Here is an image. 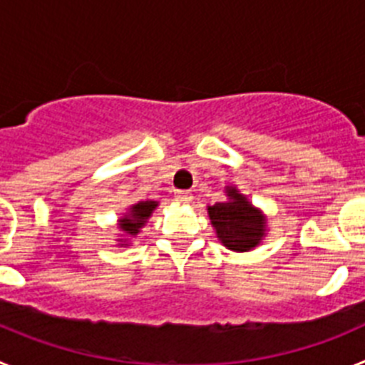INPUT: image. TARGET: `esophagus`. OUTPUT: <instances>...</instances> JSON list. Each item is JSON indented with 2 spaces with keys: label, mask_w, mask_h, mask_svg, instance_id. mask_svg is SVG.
<instances>
[{
  "label": "esophagus",
  "mask_w": 365,
  "mask_h": 365,
  "mask_svg": "<svg viewBox=\"0 0 365 365\" xmlns=\"http://www.w3.org/2000/svg\"><path fill=\"white\" fill-rule=\"evenodd\" d=\"M175 199L179 202H185V205H186V202L192 201V193L186 192V190H177V192H175Z\"/></svg>",
  "instance_id": "esophagus-1"
}]
</instances>
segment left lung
I'll return each mask as SVG.
<instances>
[{"mask_svg": "<svg viewBox=\"0 0 365 365\" xmlns=\"http://www.w3.org/2000/svg\"><path fill=\"white\" fill-rule=\"evenodd\" d=\"M227 195L228 201L208 206V215L225 247L235 252H248L265 235V215L232 186L227 188Z\"/></svg>", "mask_w": 365, "mask_h": 365, "instance_id": "8db88e82", "label": "left lung"}]
</instances>
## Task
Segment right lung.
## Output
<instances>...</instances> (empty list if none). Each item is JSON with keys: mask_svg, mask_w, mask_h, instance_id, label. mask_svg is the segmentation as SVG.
Returning a JSON list of instances; mask_svg holds the SVG:
<instances>
[{"mask_svg": "<svg viewBox=\"0 0 365 365\" xmlns=\"http://www.w3.org/2000/svg\"><path fill=\"white\" fill-rule=\"evenodd\" d=\"M159 206L157 201H140L137 205H133L130 208V212L124 215L122 219H118V227L124 232L125 235L135 237V235L140 232V228L146 225V221L150 219V215L153 214V210ZM120 245H125V240L120 241Z\"/></svg>", "mask_w": 365, "mask_h": 365, "instance_id": "obj_1", "label": "right lung"}]
</instances>
